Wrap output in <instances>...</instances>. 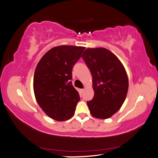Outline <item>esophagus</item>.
<instances>
[{
    "label": "esophagus",
    "mask_w": 158,
    "mask_h": 158,
    "mask_svg": "<svg viewBox=\"0 0 158 158\" xmlns=\"http://www.w3.org/2000/svg\"><path fill=\"white\" fill-rule=\"evenodd\" d=\"M80 91H81V92L82 93V92L84 91V89H81V90H80Z\"/></svg>",
    "instance_id": "esophagus-1"
}]
</instances>
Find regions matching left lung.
<instances>
[{"label":"left lung","mask_w":158,"mask_h":158,"mask_svg":"<svg viewBox=\"0 0 158 158\" xmlns=\"http://www.w3.org/2000/svg\"><path fill=\"white\" fill-rule=\"evenodd\" d=\"M92 76L94 95L87 102L91 114L106 119L123 104L129 88L128 77L121 61L104 48H88L82 56Z\"/></svg>","instance_id":"8db88e82"}]
</instances>
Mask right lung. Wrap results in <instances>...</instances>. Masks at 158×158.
<instances>
[{
  "mask_svg": "<svg viewBox=\"0 0 158 158\" xmlns=\"http://www.w3.org/2000/svg\"><path fill=\"white\" fill-rule=\"evenodd\" d=\"M84 49L80 46H57L45 53L37 65L35 97L44 113L57 121L70 118L80 99L72 86V71Z\"/></svg>",
  "mask_w": 158,
  "mask_h": 158,
  "instance_id": "1",
  "label": "right lung"
}]
</instances>
